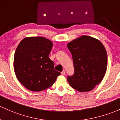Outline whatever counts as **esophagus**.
<instances>
[{
    "instance_id": "34e87169",
    "label": "esophagus",
    "mask_w": 120,
    "mask_h": 120,
    "mask_svg": "<svg viewBox=\"0 0 120 120\" xmlns=\"http://www.w3.org/2000/svg\"><path fill=\"white\" fill-rule=\"evenodd\" d=\"M61 74L62 75H65V74H66V72H65V70H63L61 72Z\"/></svg>"
}]
</instances>
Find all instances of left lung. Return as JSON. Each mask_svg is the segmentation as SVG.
<instances>
[{
    "label": "left lung",
    "mask_w": 120,
    "mask_h": 120,
    "mask_svg": "<svg viewBox=\"0 0 120 120\" xmlns=\"http://www.w3.org/2000/svg\"><path fill=\"white\" fill-rule=\"evenodd\" d=\"M73 56L74 74L68 76L73 88L80 92L93 89L104 78L108 66V55L98 39L83 35L67 45Z\"/></svg>",
    "instance_id": "8db88e82"
}]
</instances>
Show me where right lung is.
<instances>
[{"label":"right lung","instance_id":"right-lung-1","mask_svg":"<svg viewBox=\"0 0 120 120\" xmlns=\"http://www.w3.org/2000/svg\"><path fill=\"white\" fill-rule=\"evenodd\" d=\"M52 42L42 37H26L15 51L14 69L18 81L33 91L44 90L51 86L60 73L54 69L49 57Z\"/></svg>","mask_w":120,"mask_h":120}]
</instances>
